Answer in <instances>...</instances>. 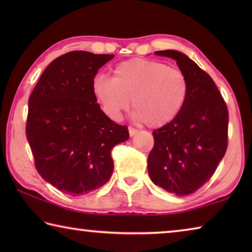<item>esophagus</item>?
Wrapping results in <instances>:
<instances>
[{"label": "esophagus", "instance_id": "esophagus-1", "mask_svg": "<svg viewBox=\"0 0 252 252\" xmlns=\"http://www.w3.org/2000/svg\"><path fill=\"white\" fill-rule=\"evenodd\" d=\"M127 130H129V134H130V136H133V135H135L136 133H138V130L134 129V127H132V126H129V127H127Z\"/></svg>", "mask_w": 252, "mask_h": 252}]
</instances>
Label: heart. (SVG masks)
Instances as JSON below:
<instances>
[{
  "mask_svg": "<svg viewBox=\"0 0 252 252\" xmlns=\"http://www.w3.org/2000/svg\"><path fill=\"white\" fill-rule=\"evenodd\" d=\"M92 93L102 111L113 121L133 106L132 116L151 127L178 117L186 104L189 83L186 74L156 60L132 59L118 64L112 78L96 75Z\"/></svg>",
  "mask_w": 252,
  "mask_h": 252,
  "instance_id": "heart-1",
  "label": "heart"
}]
</instances>
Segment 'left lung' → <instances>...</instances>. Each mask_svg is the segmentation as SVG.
I'll list each match as a JSON object with an SVG mask.
<instances>
[{
    "label": "left lung",
    "mask_w": 252,
    "mask_h": 252,
    "mask_svg": "<svg viewBox=\"0 0 252 252\" xmlns=\"http://www.w3.org/2000/svg\"><path fill=\"white\" fill-rule=\"evenodd\" d=\"M155 54L176 60L189 93L178 117L152 132L149 176L168 192L188 195L212 177L227 151L228 108L211 76L186 54L174 50Z\"/></svg>",
    "instance_id": "obj_1"
}]
</instances>
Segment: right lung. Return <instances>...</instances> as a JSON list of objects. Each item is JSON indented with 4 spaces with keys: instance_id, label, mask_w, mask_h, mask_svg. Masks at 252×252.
Here are the masks:
<instances>
[{
    "instance_id": "1",
    "label": "right lung",
    "mask_w": 252,
    "mask_h": 252,
    "mask_svg": "<svg viewBox=\"0 0 252 252\" xmlns=\"http://www.w3.org/2000/svg\"><path fill=\"white\" fill-rule=\"evenodd\" d=\"M113 54L72 51L52 61L29 99L27 138L40 176L76 197L105 185L111 150L129 138L126 126L105 116L92 82Z\"/></svg>"
}]
</instances>
